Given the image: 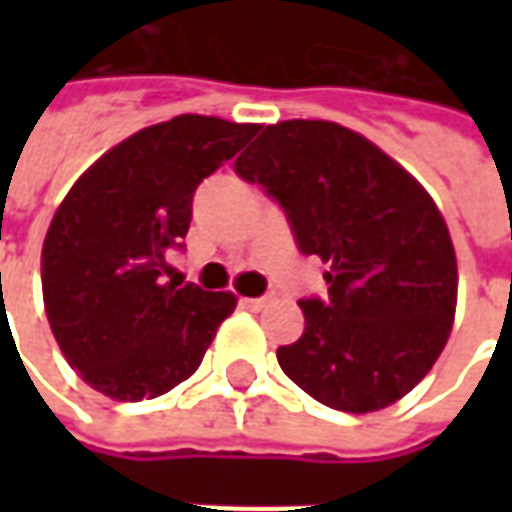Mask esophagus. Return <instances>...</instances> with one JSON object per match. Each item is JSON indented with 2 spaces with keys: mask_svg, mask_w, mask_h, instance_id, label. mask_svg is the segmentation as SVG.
Here are the masks:
<instances>
[{
  "mask_svg": "<svg viewBox=\"0 0 512 512\" xmlns=\"http://www.w3.org/2000/svg\"><path fill=\"white\" fill-rule=\"evenodd\" d=\"M241 304H244L246 310H263L268 304V299H263V296H260V299H241Z\"/></svg>",
  "mask_w": 512,
  "mask_h": 512,
  "instance_id": "esophagus-1",
  "label": "esophagus"
}]
</instances>
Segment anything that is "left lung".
<instances>
[{
    "mask_svg": "<svg viewBox=\"0 0 512 512\" xmlns=\"http://www.w3.org/2000/svg\"><path fill=\"white\" fill-rule=\"evenodd\" d=\"M235 172L282 205L329 299H301L304 334L279 367L318 403L367 414L428 376L447 345L458 266L430 194L381 147L326 120L266 126Z\"/></svg>",
    "mask_w": 512,
    "mask_h": 512,
    "instance_id": "1",
    "label": "left lung"
}]
</instances>
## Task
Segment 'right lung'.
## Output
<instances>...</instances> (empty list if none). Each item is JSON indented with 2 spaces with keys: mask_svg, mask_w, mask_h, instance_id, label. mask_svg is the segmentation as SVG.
Segmentation results:
<instances>
[{
  "mask_svg": "<svg viewBox=\"0 0 512 512\" xmlns=\"http://www.w3.org/2000/svg\"><path fill=\"white\" fill-rule=\"evenodd\" d=\"M255 123L178 115L142 128L73 183L40 255L43 304L62 356L112 400L158 397L194 376L233 293L167 279L202 178Z\"/></svg>",
  "mask_w": 512,
  "mask_h": 512,
  "instance_id": "right-lung-1",
  "label": "right lung"
}]
</instances>
